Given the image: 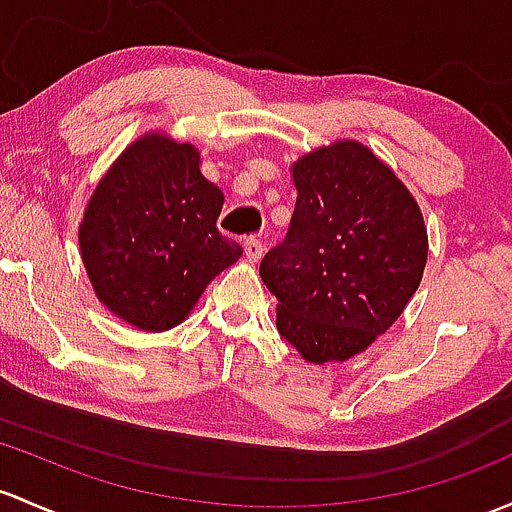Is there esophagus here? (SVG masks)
<instances>
[{
    "label": "esophagus",
    "mask_w": 512,
    "mask_h": 512,
    "mask_svg": "<svg viewBox=\"0 0 512 512\" xmlns=\"http://www.w3.org/2000/svg\"><path fill=\"white\" fill-rule=\"evenodd\" d=\"M242 247H245V257L250 262H260L262 255H265V245H262L257 238H247L242 242Z\"/></svg>",
    "instance_id": "obj_1"
}]
</instances>
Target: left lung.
<instances>
[{"label": "left lung", "instance_id": "1", "mask_svg": "<svg viewBox=\"0 0 512 512\" xmlns=\"http://www.w3.org/2000/svg\"><path fill=\"white\" fill-rule=\"evenodd\" d=\"M297 208L260 262L277 331L306 363H343L400 319L427 265L422 211L395 171L355 139L292 164Z\"/></svg>", "mask_w": 512, "mask_h": 512}]
</instances>
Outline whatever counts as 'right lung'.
<instances>
[{"label":"right lung","instance_id":"1","mask_svg":"<svg viewBox=\"0 0 512 512\" xmlns=\"http://www.w3.org/2000/svg\"><path fill=\"white\" fill-rule=\"evenodd\" d=\"M223 201L191 142L159 129L134 139L98 181L78 225L95 297L139 331L179 326L242 257L238 242L215 228Z\"/></svg>","mask_w":512,"mask_h":512}]
</instances>
